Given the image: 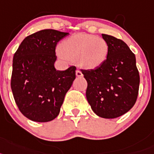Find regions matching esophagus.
<instances>
[{
    "label": "esophagus",
    "mask_w": 154,
    "mask_h": 154,
    "mask_svg": "<svg viewBox=\"0 0 154 154\" xmlns=\"http://www.w3.org/2000/svg\"><path fill=\"white\" fill-rule=\"evenodd\" d=\"M76 75H77V77H82L83 76V73H81V71H80L79 69H77L76 70Z\"/></svg>",
    "instance_id": "obj_1"
}]
</instances>
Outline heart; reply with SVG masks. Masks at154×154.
I'll return each mask as SVG.
<instances>
[{"label": "heart", "instance_id": "heart-1", "mask_svg": "<svg viewBox=\"0 0 154 154\" xmlns=\"http://www.w3.org/2000/svg\"><path fill=\"white\" fill-rule=\"evenodd\" d=\"M60 56L76 60L79 67L94 69L101 66L109 55V45L101 37L78 33L63 40L59 46Z\"/></svg>", "mask_w": 154, "mask_h": 154}]
</instances>
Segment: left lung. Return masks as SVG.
I'll return each mask as SVG.
<instances>
[{
  "instance_id": "1",
  "label": "left lung",
  "mask_w": 154,
  "mask_h": 154,
  "mask_svg": "<svg viewBox=\"0 0 154 154\" xmlns=\"http://www.w3.org/2000/svg\"><path fill=\"white\" fill-rule=\"evenodd\" d=\"M109 45L106 61L98 68L82 69L88 82L86 97L97 116L115 119L129 112L136 101L140 75L136 57L122 40L102 34Z\"/></svg>"
}]
</instances>
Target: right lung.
<instances>
[{
    "mask_svg": "<svg viewBox=\"0 0 154 154\" xmlns=\"http://www.w3.org/2000/svg\"><path fill=\"white\" fill-rule=\"evenodd\" d=\"M68 32L44 29L27 36L13 57L11 87L16 105L29 119L46 122L60 113L76 78V67L57 70L56 46Z\"/></svg>",
    "mask_w": 154,
    "mask_h": 154,
    "instance_id": "1",
    "label": "right lung"
}]
</instances>
